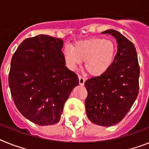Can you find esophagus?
<instances>
[{"label":"esophagus","instance_id":"esophagus-1","mask_svg":"<svg viewBox=\"0 0 149 149\" xmlns=\"http://www.w3.org/2000/svg\"><path fill=\"white\" fill-rule=\"evenodd\" d=\"M78 77H79V85H80V86H83L85 83V79L83 78L82 76H80V75H79Z\"/></svg>","mask_w":149,"mask_h":149}]
</instances>
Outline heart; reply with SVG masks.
<instances>
[{
  "mask_svg": "<svg viewBox=\"0 0 149 149\" xmlns=\"http://www.w3.org/2000/svg\"><path fill=\"white\" fill-rule=\"evenodd\" d=\"M116 53L111 40L90 38L76 42L73 47L66 46L63 55L69 68L74 70L85 61L86 70L93 77H99L110 68Z\"/></svg>",
  "mask_w": 149,
  "mask_h": 149,
  "instance_id": "heart-1",
  "label": "heart"
}]
</instances>
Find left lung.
<instances>
[{
    "label": "left lung",
    "instance_id": "left-lung-1",
    "mask_svg": "<svg viewBox=\"0 0 149 149\" xmlns=\"http://www.w3.org/2000/svg\"><path fill=\"white\" fill-rule=\"evenodd\" d=\"M113 36L117 54L105 73L85 82L88 92L86 111L95 124L111 127L120 122L139 93V66L134 45L114 29L102 32Z\"/></svg>",
    "mask_w": 149,
    "mask_h": 149
}]
</instances>
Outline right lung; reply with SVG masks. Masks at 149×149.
<instances>
[{
    "label": "right lung",
    "instance_id": "add662e5",
    "mask_svg": "<svg viewBox=\"0 0 149 149\" xmlns=\"http://www.w3.org/2000/svg\"><path fill=\"white\" fill-rule=\"evenodd\" d=\"M63 39L38 35L25 39L13 54L9 86L15 105L26 119L40 126L57 123L65 102L79 85L65 65Z\"/></svg>",
    "mask_w": 149,
    "mask_h": 149
}]
</instances>
